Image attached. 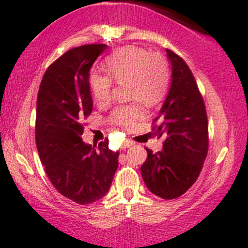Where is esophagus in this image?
I'll return each instance as SVG.
<instances>
[{
	"mask_svg": "<svg viewBox=\"0 0 248 248\" xmlns=\"http://www.w3.org/2000/svg\"><path fill=\"white\" fill-rule=\"evenodd\" d=\"M132 145H133L132 141H129V140H126V141L123 142V148H130Z\"/></svg>",
	"mask_w": 248,
	"mask_h": 248,
	"instance_id": "34e87169",
	"label": "esophagus"
}]
</instances>
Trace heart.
I'll return each mask as SVG.
<instances>
[{
    "label": "heart",
    "mask_w": 248,
    "mask_h": 248,
    "mask_svg": "<svg viewBox=\"0 0 248 248\" xmlns=\"http://www.w3.org/2000/svg\"><path fill=\"white\" fill-rule=\"evenodd\" d=\"M107 73L93 71L90 76V86L97 103L111 99L114 80L117 85H125L132 99L141 100L152 106L162 100L169 86L170 70L167 60L160 53H149L136 46H126L107 57ZM141 116L138 102L119 106L111 112V121L125 129L133 126Z\"/></svg>",
    "instance_id": "b5f03b06"
}]
</instances>
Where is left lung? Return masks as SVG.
I'll return each mask as SVG.
<instances>
[{"mask_svg":"<svg viewBox=\"0 0 248 248\" xmlns=\"http://www.w3.org/2000/svg\"><path fill=\"white\" fill-rule=\"evenodd\" d=\"M171 62V85L153 131L164 137L163 149L141 166V175L153 194L176 199L198 179L208 153V121L204 102L188 65L167 49Z\"/></svg>","mask_w":248,"mask_h":248,"instance_id":"8db88e82","label":"left lung"}]
</instances>
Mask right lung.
Wrapping results in <instances>:
<instances>
[{
    "label": "right lung",
    "instance_id": "obj_1",
    "mask_svg": "<svg viewBox=\"0 0 248 248\" xmlns=\"http://www.w3.org/2000/svg\"><path fill=\"white\" fill-rule=\"evenodd\" d=\"M107 45H84L64 53L46 70L36 100L35 142L54 187L79 204L100 200L118 168L108 139L82 141L81 119L92 114L90 70Z\"/></svg>",
    "mask_w": 248,
    "mask_h": 248
}]
</instances>
